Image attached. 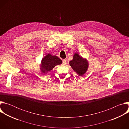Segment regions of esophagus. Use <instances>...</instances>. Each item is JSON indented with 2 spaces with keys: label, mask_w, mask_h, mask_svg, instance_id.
Listing matches in <instances>:
<instances>
[{
  "label": "esophagus",
  "mask_w": 129,
  "mask_h": 129,
  "mask_svg": "<svg viewBox=\"0 0 129 129\" xmlns=\"http://www.w3.org/2000/svg\"><path fill=\"white\" fill-rule=\"evenodd\" d=\"M63 64H66V60H65V59H64V60H63Z\"/></svg>",
  "instance_id": "1"
}]
</instances>
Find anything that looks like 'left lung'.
I'll return each mask as SVG.
<instances>
[{"label":"left lung","instance_id":"8db88e82","mask_svg":"<svg viewBox=\"0 0 129 129\" xmlns=\"http://www.w3.org/2000/svg\"><path fill=\"white\" fill-rule=\"evenodd\" d=\"M69 64L73 70L80 76L84 74L88 67V64L86 60L83 59L78 53L74 54L73 60L70 61Z\"/></svg>","mask_w":129,"mask_h":129}]
</instances>
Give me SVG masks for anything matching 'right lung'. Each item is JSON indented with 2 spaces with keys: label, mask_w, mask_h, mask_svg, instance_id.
<instances>
[{
  "label": "right lung",
  "mask_w": 129,
  "mask_h": 129,
  "mask_svg": "<svg viewBox=\"0 0 129 129\" xmlns=\"http://www.w3.org/2000/svg\"><path fill=\"white\" fill-rule=\"evenodd\" d=\"M62 61L58 57L51 56L50 54H48L42 59L41 62V71L43 72H46L52 70L57 65L62 64Z\"/></svg>",
  "instance_id": "right-lung-1"
}]
</instances>
